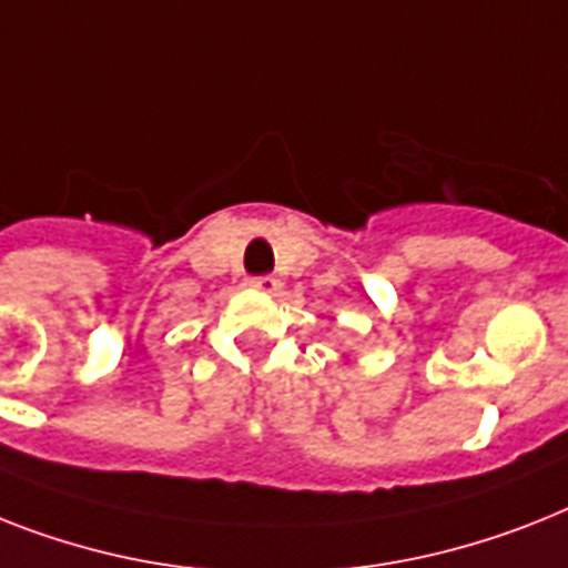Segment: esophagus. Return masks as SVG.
<instances>
[{"label":"esophagus","instance_id":"esophagus-1","mask_svg":"<svg viewBox=\"0 0 568 568\" xmlns=\"http://www.w3.org/2000/svg\"><path fill=\"white\" fill-rule=\"evenodd\" d=\"M251 285L256 288V292H265V294H274L276 288H280V280L271 274H262V276H253Z\"/></svg>","mask_w":568,"mask_h":568}]
</instances>
